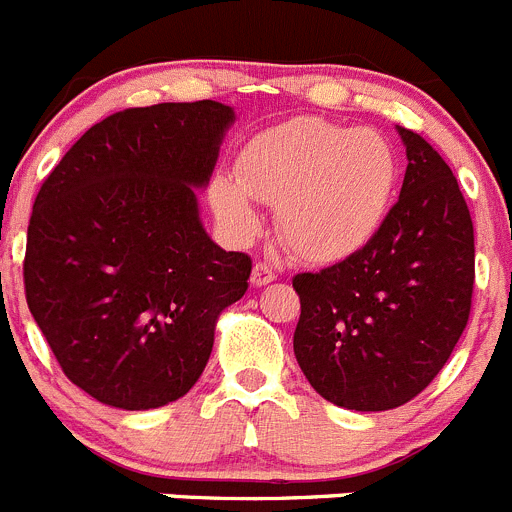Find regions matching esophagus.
<instances>
[{"label": "esophagus", "mask_w": 512, "mask_h": 512, "mask_svg": "<svg viewBox=\"0 0 512 512\" xmlns=\"http://www.w3.org/2000/svg\"><path fill=\"white\" fill-rule=\"evenodd\" d=\"M276 279V271L271 269L266 261H259V264L253 266L251 271V284L253 287H266V284H271V281Z\"/></svg>", "instance_id": "1"}]
</instances>
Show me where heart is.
<instances>
[{"mask_svg": "<svg viewBox=\"0 0 512 512\" xmlns=\"http://www.w3.org/2000/svg\"><path fill=\"white\" fill-rule=\"evenodd\" d=\"M396 177L381 134L302 116L253 137L236 159V180L210 182V205L238 236L259 231L251 200L276 205L284 246L312 264H335L381 231Z\"/></svg>", "mask_w": 512, "mask_h": 512, "instance_id": "heart-1", "label": "heart"}]
</instances>
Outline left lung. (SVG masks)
<instances>
[{
    "label": "left lung",
    "instance_id": "obj_1",
    "mask_svg": "<svg viewBox=\"0 0 512 512\" xmlns=\"http://www.w3.org/2000/svg\"><path fill=\"white\" fill-rule=\"evenodd\" d=\"M409 167L398 203L365 248L292 279L294 355L342 409L388 411L419 396L452 355L472 309L475 231L442 154L398 126Z\"/></svg>",
    "mask_w": 512,
    "mask_h": 512
}]
</instances>
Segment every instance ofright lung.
I'll use <instances>...</instances> for the list:
<instances>
[{
    "label": "right lung",
    "mask_w": 512,
    "mask_h": 512,
    "mask_svg": "<svg viewBox=\"0 0 512 512\" xmlns=\"http://www.w3.org/2000/svg\"><path fill=\"white\" fill-rule=\"evenodd\" d=\"M233 119L218 101L124 109L37 192L27 307L68 381L96 401L144 411L185 396L218 314L246 294L251 256L210 241L195 198Z\"/></svg>",
    "instance_id": "obj_1"
}]
</instances>
